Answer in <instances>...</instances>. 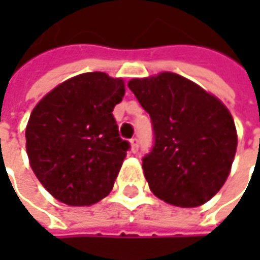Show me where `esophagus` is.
Here are the masks:
<instances>
[{"instance_id": "obj_1", "label": "esophagus", "mask_w": 260, "mask_h": 260, "mask_svg": "<svg viewBox=\"0 0 260 260\" xmlns=\"http://www.w3.org/2000/svg\"><path fill=\"white\" fill-rule=\"evenodd\" d=\"M130 145H132V152L136 153V152L139 150V139H137V137H133V139L130 140Z\"/></svg>"}]
</instances>
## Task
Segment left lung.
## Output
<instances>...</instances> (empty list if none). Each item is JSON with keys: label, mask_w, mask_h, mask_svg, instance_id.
<instances>
[{"label": "left lung", "mask_w": 260, "mask_h": 260, "mask_svg": "<svg viewBox=\"0 0 260 260\" xmlns=\"http://www.w3.org/2000/svg\"><path fill=\"white\" fill-rule=\"evenodd\" d=\"M128 88L152 120L155 143L142 165L150 191L184 208L211 200L224 185L237 149L230 111L172 72L136 78Z\"/></svg>", "instance_id": "obj_1"}]
</instances>
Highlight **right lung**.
<instances>
[{
  "label": "right lung",
  "instance_id": "add662e5",
  "mask_svg": "<svg viewBox=\"0 0 260 260\" xmlns=\"http://www.w3.org/2000/svg\"><path fill=\"white\" fill-rule=\"evenodd\" d=\"M123 96L121 78L88 72L56 86L31 111L25 127L30 166L60 203L92 205L113 189L130 149L113 115Z\"/></svg>",
  "mask_w": 260,
  "mask_h": 260
}]
</instances>
